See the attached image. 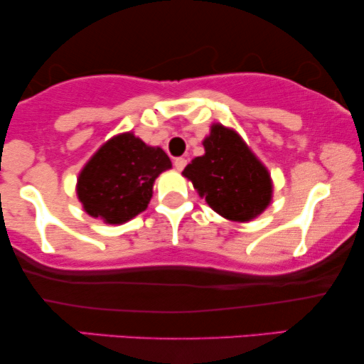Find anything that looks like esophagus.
Returning <instances> with one entry per match:
<instances>
[{"instance_id": "34e87169", "label": "esophagus", "mask_w": 364, "mask_h": 364, "mask_svg": "<svg viewBox=\"0 0 364 364\" xmlns=\"http://www.w3.org/2000/svg\"><path fill=\"white\" fill-rule=\"evenodd\" d=\"M187 166V161L183 157H177V159H173V167H176V171H183V167Z\"/></svg>"}]
</instances>
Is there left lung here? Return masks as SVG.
<instances>
[{
	"instance_id": "left-lung-1",
	"label": "left lung",
	"mask_w": 364,
	"mask_h": 364,
	"mask_svg": "<svg viewBox=\"0 0 364 364\" xmlns=\"http://www.w3.org/2000/svg\"><path fill=\"white\" fill-rule=\"evenodd\" d=\"M205 154L183 168L208 207L233 222H248L272 200V178L242 137L222 124H213L203 139Z\"/></svg>"
}]
</instances>
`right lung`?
<instances>
[{
    "label": "right lung",
    "mask_w": 364,
    "mask_h": 364,
    "mask_svg": "<svg viewBox=\"0 0 364 364\" xmlns=\"http://www.w3.org/2000/svg\"><path fill=\"white\" fill-rule=\"evenodd\" d=\"M172 167L161 147L144 144L132 132L119 134L94 154L77 178L84 210L104 223H124L151 202L154 181Z\"/></svg>",
    "instance_id": "1"
}]
</instances>
